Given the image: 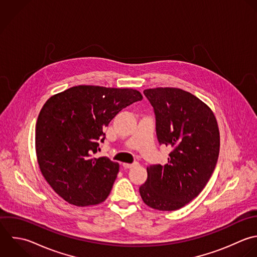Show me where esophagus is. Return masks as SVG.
Segmentation results:
<instances>
[{
	"instance_id": "obj_1",
	"label": "esophagus",
	"mask_w": 257,
	"mask_h": 257,
	"mask_svg": "<svg viewBox=\"0 0 257 257\" xmlns=\"http://www.w3.org/2000/svg\"><path fill=\"white\" fill-rule=\"evenodd\" d=\"M137 164H138L137 162H134V163H132V164H129V163H123V167H124L125 169H129V168H132V167L136 166Z\"/></svg>"
}]
</instances>
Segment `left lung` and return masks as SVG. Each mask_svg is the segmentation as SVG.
Returning a JSON list of instances; mask_svg holds the SVG:
<instances>
[{
  "label": "left lung",
  "instance_id": "1",
  "mask_svg": "<svg viewBox=\"0 0 257 257\" xmlns=\"http://www.w3.org/2000/svg\"><path fill=\"white\" fill-rule=\"evenodd\" d=\"M153 107L160 145L171 147L168 162L147 167L140 186L142 200L151 208L177 210L205 187L217 163L220 136L211 109L178 88L144 90Z\"/></svg>",
  "mask_w": 257,
  "mask_h": 257
}]
</instances>
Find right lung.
<instances>
[{
	"label": "right lung",
	"mask_w": 257,
	"mask_h": 257,
	"mask_svg": "<svg viewBox=\"0 0 257 257\" xmlns=\"http://www.w3.org/2000/svg\"><path fill=\"white\" fill-rule=\"evenodd\" d=\"M142 100L137 90L75 86L52 96L36 124L40 170L53 190L76 206L96 205L109 195L119 164L94 157L103 129L127 106Z\"/></svg>",
	"instance_id": "obj_1"
}]
</instances>
